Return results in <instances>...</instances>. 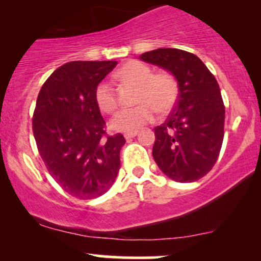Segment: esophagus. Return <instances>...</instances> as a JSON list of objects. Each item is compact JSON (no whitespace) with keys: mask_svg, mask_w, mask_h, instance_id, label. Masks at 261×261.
Instances as JSON below:
<instances>
[{"mask_svg":"<svg viewBox=\"0 0 261 261\" xmlns=\"http://www.w3.org/2000/svg\"><path fill=\"white\" fill-rule=\"evenodd\" d=\"M135 136H137V131H133V133L124 134V137H125V140H126V141H130L131 138H134Z\"/></svg>","mask_w":261,"mask_h":261,"instance_id":"34e87169","label":"esophagus"}]
</instances>
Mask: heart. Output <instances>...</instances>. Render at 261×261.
Masks as SVG:
<instances>
[{
	"mask_svg": "<svg viewBox=\"0 0 261 261\" xmlns=\"http://www.w3.org/2000/svg\"><path fill=\"white\" fill-rule=\"evenodd\" d=\"M125 82L138 86L137 102L131 109H121L110 121L111 127L120 133H133L155 119L156 110L165 114L174 109L179 98V83L175 76L168 71L154 72L141 61H130L117 72ZM95 101L99 109L106 113L117 109V96L112 83L101 81L95 88Z\"/></svg>",
	"mask_w": 261,
	"mask_h": 261,
	"instance_id": "1",
	"label": "heart"
}]
</instances>
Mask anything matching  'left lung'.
<instances>
[{
  "label": "left lung",
  "mask_w": 261,
  "mask_h": 261,
  "mask_svg": "<svg viewBox=\"0 0 261 261\" xmlns=\"http://www.w3.org/2000/svg\"><path fill=\"white\" fill-rule=\"evenodd\" d=\"M140 58L172 72L179 83L176 106L168 119L154 128L152 158L175 181H197L213 169L223 142L225 110L220 86L191 52L158 48Z\"/></svg>",
  "instance_id": "obj_1"
}]
</instances>
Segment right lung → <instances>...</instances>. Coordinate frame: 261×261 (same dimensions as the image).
Here are the masks:
<instances>
[{
	"instance_id": "right-lung-1",
	"label": "right lung",
	"mask_w": 261,
	"mask_h": 261,
	"mask_svg": "<svg viewBox=\"0 0 261 261\" xmlns=\"http://www.w3.org/2000/svg\"><path fill=\"white\" fill-rule=\"evenodd\" d=\"M116 61H75L62 65L41 87L33 113L38 151L56 182L79 199L100 197L120 167L121 134L107 135L95 88Z\"/></svg>"
}]
</instances>
